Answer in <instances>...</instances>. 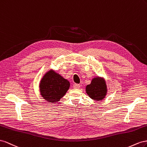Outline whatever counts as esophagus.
<instances>
[{
    "mask_svg": "<svg viewBox=\"0 0 147 147\" xmlns=\"http://www.w3.org/2000/svg\"><path fill=\"white\" fill-rule=\"evenodd\" d=\"M73 88L74 89H79L80 85L78 84H73Z\"/></svg>",
    "mask_w": 147,
    "mask_h": 147,
    "instance_id": "esophagus-1",
    "label": "esophagus"
}]
</instances>
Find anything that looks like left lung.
Masks as SVG:
<instances>
[{
  "mask_svg": "<svg viewBox=\"0 0 147 147\" xmlns=\"http://www.w3.org/2000/svg\"><path fill=\"white\" fill-rule=\"evenodd\" d=\"M107 86L105 82L99 78H95L92 79L90 84L86 86V93L93 100H103L107 94Z\"/></svg>",
  "mask_w": 147,
  "mask_h": 147,
  "instance_id": "obj_1",
  "label": "left lung"
}]
</instances>
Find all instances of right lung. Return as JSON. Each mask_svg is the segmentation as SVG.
<instances>
[{
  "mask_svg": "<svg viewBox=\"0 0 147 147\" xmlns=\"http://www.w3.org/2000/svg\"><path fill=\"white\" fill-rule=\"evenodd\" d=\"M69 82L55 71L46 73L40 83V91L42 97L50 103L59 101L69 88Z\"/></svg>",
  "mask_w": 147,
  "mask_h": 147,
  "instance_id": "obj_1",
  "label": "right lung"
}]
</instances>
